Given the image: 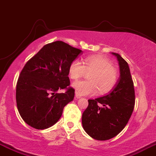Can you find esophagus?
<instances>
[{"instance_id":"1","label":"esophagus","mask_w":156,"mask_h":156,"mask_svg":"<svg viewBox=\"0 0 156 156\" xmlns=\"http://www.w3.org/2000/svg\"><path fill=\"white\" fill-rule=\"evenodd\" d=\"M81 98V94H79L78 93H75V98H77V99H78V98Z\"/></svg>"}]
</instances>
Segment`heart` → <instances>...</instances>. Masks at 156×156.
Returning <instances> with one entry per match:
<instances>
[{
  "instance_id": "obj_1",
  "label": "heart",
  "mask_w": 156,
  "mask_h": 156,
  "mask_svg": "<svg viewBox=\"0 0 156 156\" xmlns=\"http://www.w3.org/2000/svg\"><path fill=\"white\" fill-rule=\"evenodd\" d=\"M88 81H78L73 84L75 91L81 95H93L98 91L100 94L111 91L119 80L118 71L110 60L101 55H94L85 58L83 64L74 60L69 66V76L77 80L86 74Z\"/></svg>"
}]
</instances>
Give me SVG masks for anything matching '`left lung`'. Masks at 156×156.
<instances>
[{"label": "left lung", "mask_w": 156, "mask_h": 156, "mask_svg": "<svg viewBox=\"0 0 156 156\" xmlns=\"http://www.w3.org/2000/svg\"><path fill=\"white\" fill-rule=\"evenodd\" d=\"M120 78L114 89L106 95L88 100L82 114V126L96 140L112 139L126 127L133 112L135 95L130 69L125 59L117 53Z\"/></svg>", "instance_id": "8db88e82"}]
</instances>
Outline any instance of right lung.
<instances>
[{"label":"right lung","instance_id":"1","mask_svg":"<svg viewBox=\"0 0 156 156\" xmlns=\"http://www.w3.org/2000/svg\"><path fill=\"white\" fill-rule=\"evenodd\" d=\"M80 53V49L57 41L45 44L25 64L16 85V102L19 114L30 127L42 130L52 126L74 99L69 66ZM61 89L66 92H56Z\"/></svg>","mask_w":156,"mask_h":156}]
</instances>
